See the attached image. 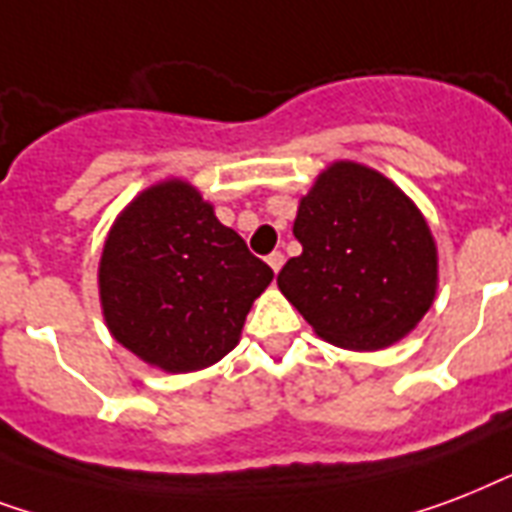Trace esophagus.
I'll return each mask as SVG.
<instances>
[{
	"label": "esophagus",
	"instance_id": "34e87169",
	"mask_svg": "<svg viewBox=\"0 0 512 512\" xmlns=\"http://www.w3.org/2000/svg\"><path fill=\"white\" fill-rule=\"evenodd\" d=\"M283 253L280 251H275V253H269L267 256V264L269 267H272V272H280V267H283Z\"/></svg>",
	"mask_w": 512,
	"mask_h": 512
}]
</instances>
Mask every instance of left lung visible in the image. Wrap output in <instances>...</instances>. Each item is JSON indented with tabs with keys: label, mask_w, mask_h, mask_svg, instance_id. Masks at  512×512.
Returning a JSON list of instances; mask_svg holds the SVG:
<instances>
[{
	"label": "left lung",
	"mask_w": 512,
	"mask_h": 512,
	"mask_svg": "<svg viewBox=\"0 0 512 512\" xmlns=\"http://www.w3.org/2000/svg\"><path fill=\"white\" fill-rule=\"evenodd\" d=\"M301 253L277 285L315 334L344 350H382L417 328L438 291L425 216L382 173L339 160L299 202Z\"/></svg>",
	"instance_id": "left-lung-1"
}]
</instances>
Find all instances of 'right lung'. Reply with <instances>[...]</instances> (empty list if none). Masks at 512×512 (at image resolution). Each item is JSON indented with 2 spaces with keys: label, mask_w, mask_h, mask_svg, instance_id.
I'll return each mask as SVG.
<instances>
[{
  "label": "right lung",
  "mask_w": 512,
  "mask_h": 512,
  "mask_svg": "<svg viewBox=\"0 0 512 512\" xmlns=\"http://www.w3.org/2000/svg\"><path fill=\"white\" fill-rule=\"evenodd\" d=\"M275 272L181 178L149 186L117 216L98 264L106 326L168 374L213 366L240 342Z\"/></svg>",
  "instance_id": "obj_1"
}]
</instances>
